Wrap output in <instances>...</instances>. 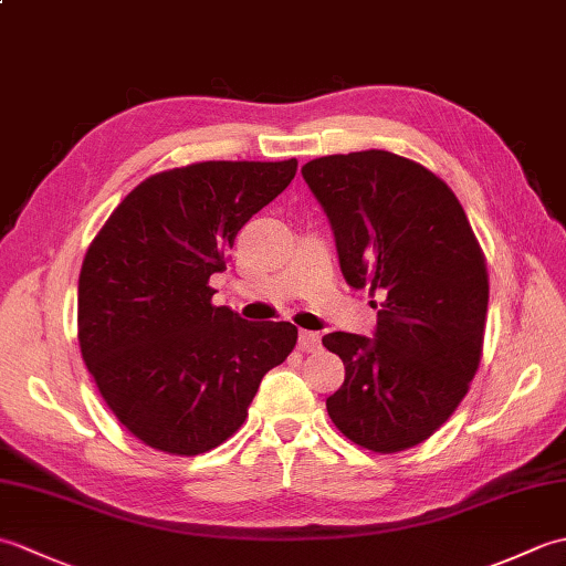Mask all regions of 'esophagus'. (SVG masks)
<instances>
[{"mask_svg": "<svg viewBox=\"0 0 566 566\" xmlns=\"http://www.w3.org/2000/svg\"><path fill=\"white\" fill-rule=\"evenodd\" d=\"M298 347H302V350H306V353L321 350V335L311 333V331H302V333H298Z\"/></svg>", "mask_w": 566, "mask_h": 566, "instance_id": "esophagus-1", "label": "esophagus"}]
</instances>
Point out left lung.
Instances as JSON below:
<instances>
[{"label": "left lung", "instance_id": "obj_1", "mask_svg": "<svg viewBox=\"0 0 566 566\" xmlns=\"http://www.w3.org/2000/svg\"><path fill=\"white\" fill-rule=\"evenodd\" d=\"M302 175L328 216L345 282L384 296L375 338L323 335L345 365L328 416L359 448H413L454 413L479 369L484 252L452 189L401 155H326Z\"/></svg>", "mask_w": 566, "mask_h": 566}]
</instances>
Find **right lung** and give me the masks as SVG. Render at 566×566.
Wrapping results in <instances>:
<instances>
[{"instance_id": "add662e5", "label": "right lung", "mask_w": 566, "mask_h": 566, "mask_svg": "<svg viewBox=\"0 0 566 566\" xmlns=\"http://www.w3.org/2000/svg\"><path fill=\"white\" fill-rule=\"evenodd\" d=\"M294 175V158L175 167L140 182L92 240L77 286L82 359L118 423L150 448H219L294 350L296 326L240 318L211 304L209 286L240 228Z\"/></svg>"}]
</instances>
